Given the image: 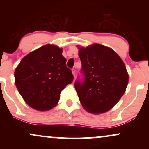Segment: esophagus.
I'll use <instances>...</instances> for the list:
<instances>
[{"label":"esophagus","mask_w":149,"mask_h":149,"mask_svg":"<svg viewBox=\"0 0 149 149\" xmlns=\"http://www.w3.org/2000/svg\"><path fill=\"white\" fill-rule=\"evenodd\" d=\"M71 71H72V73H73V76H74V78H75V76H76V69H73L72 70H71Z\"/></svg>","instance_id":"34e87169"}]
</instances>
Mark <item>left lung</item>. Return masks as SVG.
I'll return each instance as SVG.
<instances>
[{"instance_id":"obj_1","label":"left lung","mask_w":149,"mask_h":149,"mask_svg":"<svg viewBox=\"0 0 149 149\" xmlns=\"http://www.w3.org/2000/svg\"><path fill=\"white\" fill-rule=\"evenodd\" d=\"M78 48L83 78H77L74 86L80 103L91 113L107 112L125 92V65L115 51L100 44Z\"/></svg>"}]
</instances>
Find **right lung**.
Wrapping results in <instances>:
<instances>
[{
	"instance_id": "right-lung-1",
	"label": "right lung",
	"mask_w": 149,
	"mask_h": 149,
	"mask_svg": "<svg viewBox=\"0 0 149 149\" xmlns=\"http://www.w3.org/2000/svg\"><path fill=\"white\" fill-rule=\"evenodd\" d=\"M62 49L47 44L25 56L15 71V84L28 105L47 111L57 105L61 90L73 82Z\"/></svg>"
}]
</instances>
